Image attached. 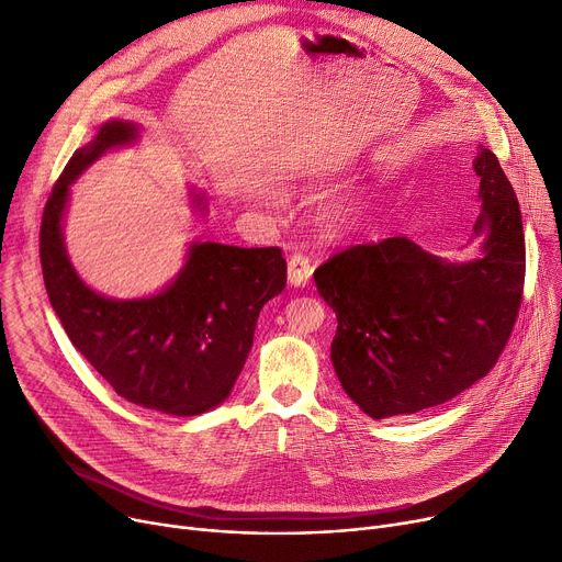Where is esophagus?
Instances as JSON below:
<instances>
[{
	"instance_id": "obj_1",
	"label": "esophagus",
	"mask_w": 562,
	"mask_h": 562,
	"mask_svg": "<svg viewBox=\"0 0 562 562\" xmlns=\"http://www.w3.org/2000/svg\"><path fill=\"white\" fill-rule=\"evenodd\" d=\"M314 261L305 252H296L289 259V282L293 286H305L312 280Z\"/></svg>"
}]
</instances>
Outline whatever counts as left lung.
<instances>
[{
  "mask_svg": "<svg viewBox=\"0 0 562 562\" xmlns=\"http://www.w3.org/2000/svg\"><path fill=\"white\" fill-rule=\"evenodd\" d=\"M474 170L483 257L449 263L390 236L350 246L314 271L337 314V378L371 419L458 396L490 373L513 335L526 276L519 202L487 147H479Z\"/></svg>",
  "mask_w": 562,
  "mask_h": 562,
  "instance_id": "1",
  "label": "left lung"
}]
</instances>
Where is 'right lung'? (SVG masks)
Here are the masks:
<instances>
[{
    "mask_svg": "<svg viewBox=\"0 0 562 562\" xmlns=\"http://www.w3.org/2000/svg\"><path fill=\"white\" fill-rule=\"evenodd\" d=\"M134 136L130 123H106L66 164L41 223L43 280L72 346L117 396L193 417L229 396L252 348L261 307L286 284V259L278 246L204 241L191 246L180 278L155 299L111 301L88 289L64 248L68 184L109 147Z\"/></svg>",
    "mask_w": 562,
    "mask_h": 562,
    "instance_id": "right-lung-1",
    "label": "right lung"
}]
</instances>
